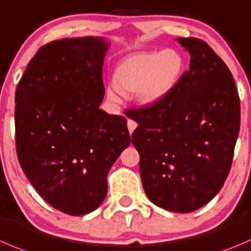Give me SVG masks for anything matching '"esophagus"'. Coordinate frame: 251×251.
Segmentation results:
<instances>
[{"instance_id":"1","label":"esophagus","mask_w":251,"mask_h":251,"mask_svg":"<svg viewBox=\"0 0 251 251\" xmlns=\"http://www.w3.org/2000/svg\"><path fill=\"white\" fill-rule=\"evenodd\" d=\"M137 127V123H136L135 120H131V119H128L127 120V128H128V132L132 133L133 130Z\"/></svg>"}]
</instances>
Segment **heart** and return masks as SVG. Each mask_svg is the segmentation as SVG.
Segmentation results:
<instances>
[{"instance_id":"1","label":"heart","mask_w":251,"mask_h":251,"mask_svg":"<svg viewBox=\"0 0 251 251\" xmlns=\"http://www.w3.org/2000/svg\"><path fill=\"white\" fill-rule=\"evenodd\" d=\"M184 67V57L175 49L133 53L116 67L115 83L106 93L114 103H121L123 93H136L143 104L157 103L179 83Z\"/></svg>"}]
</instances>
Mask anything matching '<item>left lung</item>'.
<instances>
[{
    "instance_id": "obj_1",
    "label": "left lung",
    "mask_w": 251,
    "mask_h": 251,
    "mask_svg": "<svg viewBox=\"0 0 251 251\" xmlns=\"http://www.w3.org/2000/svg\"><path fill=\"white\" fill-rule=\"evenodd\" d=\"M190 69L169 94L126 110L137 121L132 143L140 153L146 195L170 212H193L225 184L240 127V100L227 65L198 38H179Z\"/></svg>"
}]
</instances>
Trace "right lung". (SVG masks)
Here are the masks:
<instances>
[{
  "label": "right lung",
  "mask_w": 251,
  "mask_h": 251,
  "mask_svg": "<svg viewBox=\"0 0 251 251\" xmlns=\"http://www.w3.org/2000/svg\"><path fill=\"white\" fill-rule=\"evenodd\" d=\"M101 38L41 46L16 89V150L39 195L71 216L96 210L106 176L131 143L126 118L99 109L104 97Z\"/></svg>",
  "instance_id": "obj_1"
}]
</instances>
